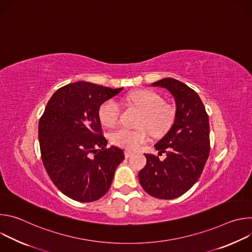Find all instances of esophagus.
I'll list each match as a JSON object with an SVG mask.
<instances>
[{
    "label": "esophagus",
    "mask_w": 252,
    "mask_h": 252,
    "mask_svg": "<svg viewBox=\"0 0 252 252\" xmlns=\"http://www.w3.org/2000/svg\"><path fill=\"white\" fill-rule=\"evenodd\" d=\"M131 156H132V154H131L130 152H127V151L125 152V157H126V158H130Z\"/></svg>",
    "instance_id": "obj_1"
}]
</instances>
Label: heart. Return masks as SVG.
Returning a JSON list of instances; mask_svg holds the SVG:
<instances>
[{"mask_svg":"<svg viewBox=\"0 0 252 252\" xmlns=\"http://www.w3.org/2000/svg\"><path fill=\"white\" fill-rule=\"evenodd\" d=\"M124 100L136 106L141 112L137 122L138 128L128 129L121 127L110 134V140L114 146L126 151H136L150 138V133L156 136L164 134L173 124L175 110L170 104L164 103L163 98L156 92L140 90L128 94ZM122 113L121 104L115 99H107L98 109V119L107 127L115 126Z\"/></svg>","mask_w":252,"mask_h":252,"instance_id":"heart-1","label":"heart"}]
</instances>
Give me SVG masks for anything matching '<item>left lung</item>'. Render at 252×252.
<instances>
[{
	"label": "left lung",
	"mask_w": 252,
	"mask_h": 252,
	"mask_svg": "<svg viewBox=\"0 0 252 252\" xmlns=\"http://www.w3.org/2000/svg\"><path fill=\"white\" fill-rule=\"evenodd\" d=\"M166 89L174 97L176 112L167 133L155 148L164 160L145 155L147 164L139 183L150 195L173 199L186 193L197 182L209 156V121L199 95L186 84L166 78L152 85Z\"/></svg>",
	"instance_id": "left-lung-1"
}]
</instances>
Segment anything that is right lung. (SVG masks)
<instances>
[{
  "mask_svg": "<svg viewBox=\"0 0 252 252\" xmlns=\"http://www.w3.org/2000/svg\"><path fill=\"white\" fill-rule=\"evenodd\" d=\"M122 90L77 82L59 89L48 101L39 122L42 160L54 185L71 199L102 197L125 159L123 150L106 148L98 119L100 104Z\"/></svg>",
  "mask_w": 252,
  "mask_h": 252,
  "instance_id": "right-lung-1",
  "label": "right lung"
}]
</instances>
